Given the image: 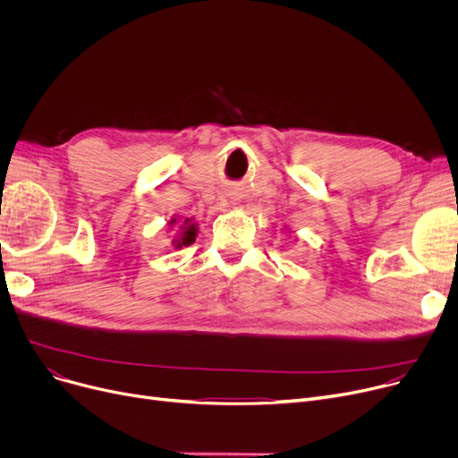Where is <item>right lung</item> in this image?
I'll use <instances>...</instances> for the list:
<instances>
[{
  "label": "right lung",
  "mask_w": 458,
  "mask_h": 458,
  "mask_svg": "<svg viewBox=\"0 0 458 458\" xmlns=\"http://www.w3.org/2000/svg\"><path fill=\"white\" fill-rule=\"evenodd\" d=\"M173 223H174V221H173ZM187 223H189V221L183 223L185 228H183V232H182V237H180V239H174V243H176L178 249H180V247H189L192 242H195L197 225H189V226H187Z\"/></svg>",
  "instance_id": "1"
}]
</instances>
